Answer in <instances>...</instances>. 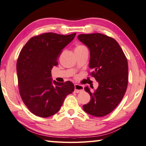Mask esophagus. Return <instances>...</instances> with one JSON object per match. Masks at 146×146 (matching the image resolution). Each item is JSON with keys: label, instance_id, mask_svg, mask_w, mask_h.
<instances>
[{"label": "esophagus", "instance_id": "esophagus-1", "mask_svg": "<svg viewBox=\"0 0 146 146\" xmlns=\"http://www.w3.org/2000/svg\"><path fill=\"white\" fill-rule=\"evenodd\" d=\"M84 90V86L82 85H79L77 84H75V93H80Z\"/></svg>", "mask_w": 146, "mask_h": 146}]
</instances>
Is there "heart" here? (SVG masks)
Wrapping results in <instances>:
<instances>
[{"instance_id": "1", "label": "heart", "mask_w": 146, "mask_h": 146, "mask_svg": "<svg viewBox=\"0 0 146 146\" xmlns=\"http://www.w3.org/2000/svg\"><path fill=\"white\" fill-rule=\"evenodd\" d=\"M85 48L84 46H77L76 47V48L75 49H78V48Z\"/></svg>"}]
</instances>
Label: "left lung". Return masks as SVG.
<instances>
[{"label": "left lung", "mask_w": 146, "mask_h": 146, "mask_svg": "<svg viewBox=\"0 0 146 146\" xmlns=\"http://www.w3.org/2000/svg\"><path fill=\"white\" fill-rule=\"evenodd\" d=\"M78 39L90 51L91 75L98 82L93 93L88 86L91 100L83 106L84 111L95 117H104L113 111L125 95L128 82L127 60L114 38L101 33L80 34Z\"/></svg>", "instance_id": "obj_1"}]
</instances>
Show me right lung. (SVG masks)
Returning a JSON list of instances; mask_svg holds the SVG:
<instances>
[{
  "mask_svg": "<svg viewBox=\"0 0 146 146\" xmlns=\"http://www.w3.org/2000/svg\"><path fill=\"white\" fill-rule=\"evenodd\" d=\"M75 35L41 34L29 39L20 52L17 62L20 95L34 115L43 118L55 115L66 96L73 92L72 82L53 80L51 71L58 65L62 50Z\"/></svg>",
  "mask_w": 146,
  "mask_h": 146,
  "instance_id": "obj_1",
  "label": "right lung"
}]
</instances>
